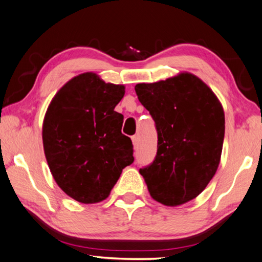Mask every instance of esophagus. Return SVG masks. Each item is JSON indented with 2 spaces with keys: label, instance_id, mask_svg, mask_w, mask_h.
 I'll return each instance as SVG.
<instances>
[{
  "label": "esophagus",
  "instance_id": "34e87169",
  "mask_svg": "<svg viewBox=\"0 0 262 262\" xmlns=\"http://www.w3.org/2000/svg\"><path fill=\"white\" fill-rule=\"evenodd\" d=\"M132 143H134V146H135V147L138 146V144H139L138 137H137V136H134V137H132Z\"/></svg>",
  "mask_w": 262,
  "mask_h": 262
}]
</instances>
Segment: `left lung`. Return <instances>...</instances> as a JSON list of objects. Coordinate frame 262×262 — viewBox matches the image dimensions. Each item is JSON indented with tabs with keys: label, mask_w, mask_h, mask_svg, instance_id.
I'll return each instance as SVG.
<instances>
[{
	"label": "left lung",
	"mask_w": 262,
	"mask_h": 262,
	"mask_svg": "<svg viewBox=\"0 0 262 262\" xmlns=\"http://www.w3.org/2000/svg\"><path fill=\"white\" fill-rule=\"evenodd\" d=\"M135 91L158 132L157 156L139 169L149 194L168 207L189 202L205 189L220 165L225 132L221 102L202 80L187 72L138 83Z\"/></svg>",
	"instance_id": "1"
}]
</instances>
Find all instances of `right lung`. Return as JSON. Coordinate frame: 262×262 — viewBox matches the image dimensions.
Segmentation results:
<instances>
[{
	"label": "right lung",
	"mask_w": 262,
	"mask_h": 262,
	"mask_svg": "<svg viewBox=\"0 0 262 262\" xmlns=\"http://www.w3.org/2000/svg\"><path fill=\"white\" fill-rule=\"evenodd\" d=\"M123 84L105 83L83 73L55 94L42 123L45 157L55 182L80 203L105 200L134 162V145L122 134L123 115L115 106Z\"/></svg>",
	"instance_id": "right-lung-1"
}]
</instances>
